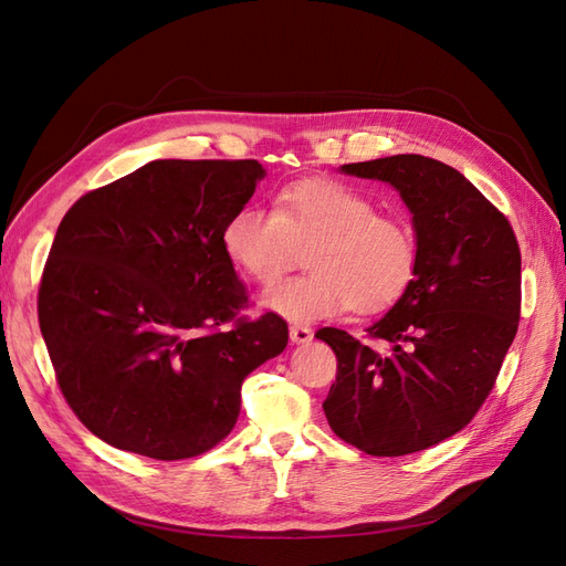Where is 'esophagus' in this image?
<instances>
[{
  "instance_id": "esophagus-1",
  "label": "esophagus",
  "mask_w": 566,
  "mask_h": 566,
  "mask_svg": "<svg viewBox=\"0 0 566 566\" xmlns=\"http://www.w3.org/2000/svg\"><path fill=\"white\" fill-rule=\"evenodd\" d=\"M290 339L295 342V345H310V342L314 339V331L310 328V325H290Z\"/></svg>"
}]
</instances>
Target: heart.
<instances>
[{"mask_svg": "<svg viewBox=\"0 0 566 566\" xmlns=\"http://www.w3.org/2000/svg\"><path fill=\"white\" fill-rule=\"evenodd\" d=\"M221 245L250 279L276 283L310 248L304 276L271 287L264 306L287 321H316L345 310H389L413 281L416 233L406 219L375 212L358 188L325 177L283 186L273 212L235 210L221 231Z\"/></svg>", "mask_w": 566, "mask_h": 566, "instance_id": "b5f03b06", "label": "heart"}]
</instances>
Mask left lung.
Instances as JSON below:
<instances>
[{"instance_id": "1", "label": "left lung", "mask_w": 566, "mask_h": 566, "mask_svg": "<svg viewBox=\"0 0 566 566\" xmlns=\"http://www.w3.org/2000/svg\"><path fill=\"white\" fill-rule=\"evenodd\" d=\"M339 172L397 188L413 214L418 264L401 300L366 331L380 349L337 328L316 333L337 356L325 418L368 455L424 451L474 418L517 335V238L505 214L439 160L408 153Z\"/></svg>"}]
</instances>
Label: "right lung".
Segmentation results:
<instances>
[{"mask_svg":"<svg viewBox=\"0 0 566 566\" xmlns=\"http://www.w3.org/2000/svg\"><path fill=\"white\" fill-rule=\"evenodd\" d=\"M256 160H153L65 212L38 316L65 401L119 451L193 458L224 439L248 375L287 345L221 245L264 179ZM234 321V328L217 332Z\"/></svg>","mask_w":566,"mask_h":566,"instance_id":"obj_1","label":"right lung"}]
</instances>
